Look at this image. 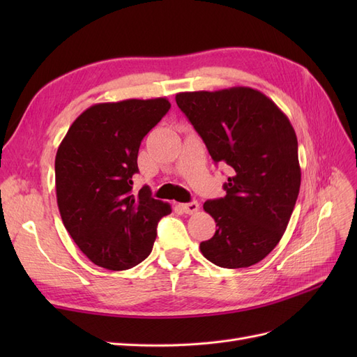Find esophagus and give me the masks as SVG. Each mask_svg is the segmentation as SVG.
I'll list each match as a JSON object with an SVG mask.
<instances>
[{"mask_svg": "<svg viewBox=\"0 0 357 357\" xmlns=\"http://www.w3.org/2000/svg\"><path fill=\"white\" fill-rule=\"evenodd\" d=\"M181 208L186 214H195L199 210V204H198V201H190L188 204H183Z\"/></svg>", "mask_w": 357, "mask_h": 357, "instance_id": "esophagus-1", "label": "esophagus"}]
</instances>
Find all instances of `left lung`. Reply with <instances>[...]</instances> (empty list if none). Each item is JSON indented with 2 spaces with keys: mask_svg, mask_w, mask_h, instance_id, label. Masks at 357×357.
<instances>
[{
  "mask_svg": "<svg viewBox=\"0 0 357 357\" xmlns=\"http://www.w3.org/2000/svg\"><path fill=\"white\" fill-rule=\"evenodd\" d=\"M178 109L215 164L232 168L226 195L204 204L215 234L201 253L222 268H247L274 250L287 228L301 186L298 139L287 116L252 88L180 92Z\"/></svg>",
  "mask_w": 357,
  "mask_h": 357,
  "instance_id": "1",
  "label": "left lung"
}]
</instances>
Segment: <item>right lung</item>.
<instances>
[{
  "label": "right lung",
  "mask_w": 357,
  "mask_h": 357,
  "mask_svg": "<svg viewBox=\"0 0 357 357\" xmlns=\"http://www.w3.org/2000/svg\"><path fill=\"white\" fill-rule=\"evenodd\" d=\"M169 107L167 98L95 104L75 119L58 147L61 218L95 265L123 271L143 262L158 222L171 213L147 186L132 192L139 144Z\"/></svg>",
  "instance_id": "obj_1"
}]
</instances>
